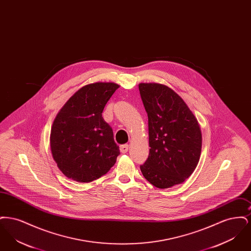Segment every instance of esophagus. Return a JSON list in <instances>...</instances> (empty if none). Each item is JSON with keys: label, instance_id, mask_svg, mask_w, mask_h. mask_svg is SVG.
Here are the masks:
<instances>
[{"label": "esophagus", "instance_id": "obj_1", "mask_svg": "<svg viewBox=\"0 0 251 251\" xmlns=\"http://www.w3.org/2000/svg\"><path fill=\"white\" fill-rule=\"evenodd\" d=\"M120 152L121 153H126L129 150V146L127 144H124V145H121L120 147Z\"/></svg>", "mask_w": 251, "mask_h": 251}]
</instances>
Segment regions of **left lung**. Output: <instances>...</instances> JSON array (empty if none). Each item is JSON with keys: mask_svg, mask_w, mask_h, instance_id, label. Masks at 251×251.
I'll return each mask as SVG.
<instances>
[{"mask_svg": "<svg viewBox=\"0 0 251 251\" xmlns=\"http://www.w3.org/2000/svg\"><path fill=\"white\" fill-rule=\"evenodd\" d=\"M149 119L150 153L140 166L145 179L158 188L190 177L201 152L199 122L183 100L167 85L139 84Z\"/></svg>", "mask_w": 251, "mask_h": 251, "instance_id": "left-lung-1", "label": "left lung"}]
</instances>
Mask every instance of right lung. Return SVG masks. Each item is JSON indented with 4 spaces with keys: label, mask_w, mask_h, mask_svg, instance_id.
I'll return each instance as SVG.
<instances>
[{
    "label": "right lung",
    "mask_w": 251,
    "mask_h": 251,
    "mask_svg": "<svg viewBox=\"0 0 251 251\" xmlns=\"http://www.w3.org/2000/svg\"><path fill=\"white\" fill-rule=\"evenodd\" d=\"M119 87L114 83L87 84L57 114L50 131V151L57 167L68 178L90 182L115 165L120 148L101 113Z\"/></svg>",
    "instance_id": "1"
}]
</instances>
